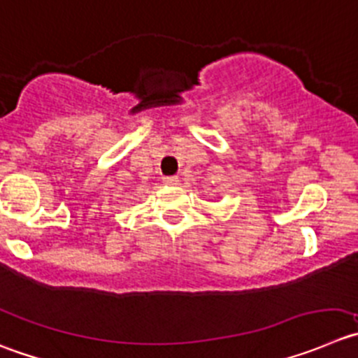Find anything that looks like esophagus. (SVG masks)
I'll return each mask as SVG.
<instances>
[{"label": "esophagus", "mask_w": 358, "mask_h": 358, "mask_svg": "<svg viewBox=\"0 0 358 358\" xmlns=\"http://www.w3.org/2000/svg\"><path fill=\"white\" fill-rule=\"evenodd\" d=\"M162 182L166 183V185H176V183H178L180 180H178V176H164Z\"/></svg>", "instance_id": "1"}]
</instances>
